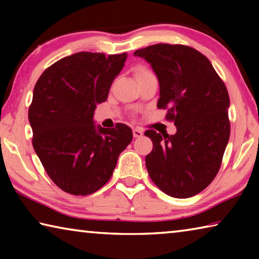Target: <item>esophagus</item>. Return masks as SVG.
Returning <instances> with one entry per match:
<instances>
[{
    "instance_id": "esophagus-1",
    "label": "esophagus",
    "mask_w": 259,
    "mask_h": 259,
    "mask_svg": "<svg viewBox=\"0 0 259 259\" xmlns=\"http://www.w3.org/2000/svg\"><path fill=\"white\" fill-rule=\"evenodd\" d=\"M133 134H134V137L135 138H139V137H142L144 133H143L142 129L135 128V129H133Z\"/></svg>"
}]
</instances>
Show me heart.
Wrapping results in <instances>:
<instances>
[{
  "instance_id": "1",
  "label": "heart",
  "mask_w": 259,
  "mask_h": 259,
  "mask_svg": "<svg viewBox=\"0 0 259 259\" xmlns=\"http://www.w3.org/2000/svg\"><path fill=\"white\" fill-rule=\"evenodd\" d=\"M144 72H147L145 68H137V69H136L135 74H136V75H138V74H140V73H144Z\"/></svg>"
}]
</instances>
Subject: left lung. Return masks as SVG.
<instances>
[{
  "mask_svg": "<svg viewBox=\"0 0 259 259\" xmlns=\"http://www.w3.org/2000/svg\"><path fill=\"white\" fill-rule=\"evenodd\" d=\"M151 64L160 84L159 108H168L175 135L146 130L153 150L146 168L172 198L203 191L216 177L230 138V97L207 57L191 47L160 43L135 51Z\"/></svg>",
  "mask_w": 259,
  "mask_h": 259,
  "instance_id": "1",
  "label": "left lung"
}]
</instances>
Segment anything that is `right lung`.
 <instances>
[{"instance_id": "right-lung-1", "label": "right lung", "mask_w": 259, "mask_h": 259, "mask_svg": "<svg viewBox=\"0 0 259 259\" xmlns=\"http://www.w3.org/2000/svg\"><path fill=\"white\" fill-rule=\"evenodd\" d=\"M128 55L77 52L48 67L34 87L28 120L33 147L57 186L73 195L93 194L112 177L117 159L133 140L128 125H96V105Z\"/></svg>"}]
</instances>
